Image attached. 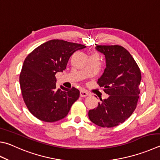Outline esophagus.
Masks as SVG:
<instances>
[{
	"mask_svg": "<svg viewBox=\"0 0 160 160\" xmlns=\"http://www.w3.org/2000/svg\"><path fill=\"white\" fill-rule=\"evenodd\" d=\"M80 95L81 97H87V96L89 95V94L88 92L85 91V90H81L80 92Z\"/></svg>",
	"mask_w": 160,
	"mask_h": 160,
	"instance_id": "1",
	"label": "esophagus"
}]
</instances>
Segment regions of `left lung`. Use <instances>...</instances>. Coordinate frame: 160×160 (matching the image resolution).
Here are the masks:
<instances>
[{
  "label": "left lung",
  "mask_w": 160,
  "mask_h": 160,
  "mask_svg": "<svg viewBox=\"0 0 160 160\" xmlns=\"http://www.w3.org/2000/svg\"><path fill=\"white\" fill-rule=\"evenodd\" d=\"M105 56L106 68L98 83L109 95L89 110V118L102 127L118 126L128 119L136 108L141 74L137 63L125 48L120 45H97Z\"/></svg>",
  "instance_id": "1"
}]
</instances>
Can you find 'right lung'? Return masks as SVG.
<instances>
[{
    "label": "right lung",
    "instance_id": "add662e5",
    "mask_svg": "<svg viewBox=\"0 0 160 160\" xmlns=\"http://www.w3.org/2000/svg\"><path fill=\"white\" fill-rule=\"evenodd\" d=\"M86 46L51 40L31 52L23 63L19 82L28 110L39 120L54 122L64 118L80 97L75 88L57 89V72H63L71 55Z\"/></svg>",
    "mask_w": 160,
    "mask_h": 160
}]
</instances>
